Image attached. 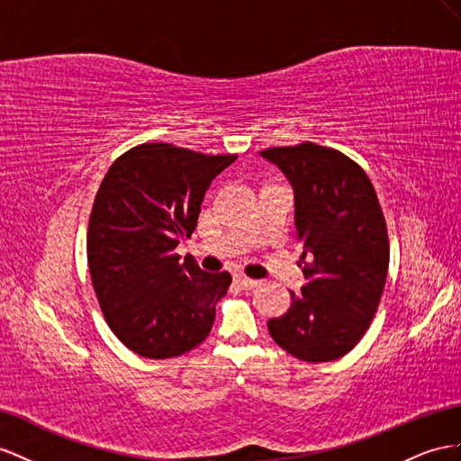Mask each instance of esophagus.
Instances as JSON below:
<instances>
[{
	"instance_id": "34e87169",
	"label": "esophagus",
	"mask_w": 461,
	"mask_h": 461,
	"mask_svg": "<svg viewBox=\"0 0 461 461\" xmlns=\"http://www.w3.org/2000/svg\"><path fill=\"white\" fill-rule=\"evenodd\" d=\"M235 282H238V285H241V288H245V290H253V288H257L258 285H261V282H258V280L247 278L243 275H235Z\"/></svg>"
}]
</instances>
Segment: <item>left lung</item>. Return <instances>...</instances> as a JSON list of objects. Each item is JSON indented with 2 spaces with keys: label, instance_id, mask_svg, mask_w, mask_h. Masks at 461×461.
<instances>
[{
  "label": "left lung",
  "instance_id": "1",
  "mask_svg": "<svg viewBox=\"0 0 461 461\" xmlns=\"http://www.w3.org/2000/svg\"><path fill=\"white\" fill-rule=\"evenodd\" d=\"M261 158L285 173L294 191L296 240L305 285L290 310L268 321L275 343L305 362L345 357L380 305L389 243L368 175L345 153L305 141L270 148Z\"/></svg>",
  "mask_w": 461,
  "mask_h": 461
}]
</instances>
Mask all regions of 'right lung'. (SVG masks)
<instances>
[{"instance_id":"1","label":"right lung","mask_w":461,"mask_h":461,"mask_svg":"<svg viewBox=\"0 0 461 461\" xmlns=\"http://www.w3.org/2000/svg\"><path fill=\"white\" fill-rule=\"evenodd\" d=\"M235 158L141 144L104 175L89 218V273L111 331L140 357H181L212 331L231 276L181 263L175 249L196 230L210 183Z\"/></svg>"}]
</instances>
